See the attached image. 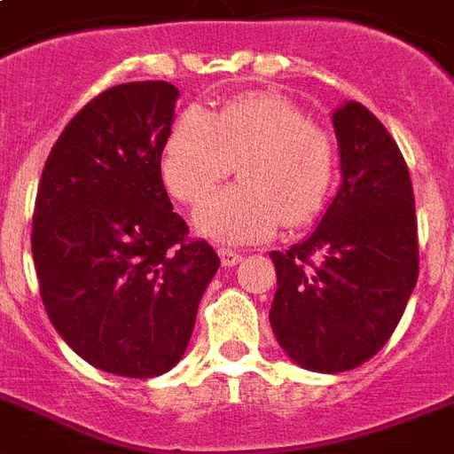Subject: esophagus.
<instances>
[{"label":"esophagus","instance_id":"obj_1","mask_svg":"<svg viewBox=\"0 0 454 454\" xmlns=\"http://www.w3.org/2000/svg\"><path fill=\"white\" fill-rule=\"evenodd\" d=\"M219 257L223 266H235L242 259V254L238 250H231V247H219Z\"/></svg>","mask_w":454,"mask_h":454}]
</instances>
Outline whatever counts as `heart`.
Instances as JSON below:
<instances>
[{"mask_svg": "<svg viewBox=\"0 0 454 454\" xmlns=\"http://www.w3.org/2000/svg\"><path fill=\"white\" fill-rule=\"evenodd\" d=\"M233 168L240 185L209 197L195 223L216 240H262L321 212L335 176L333 137L271 92L235 97L214 114L192 106L173 121L161 178L178 202L200 204Z\"/></svg>", "mask_w": 454, "mask_h": 454, "instance_id": "obj_1", "label": "heart"}]
</instances>
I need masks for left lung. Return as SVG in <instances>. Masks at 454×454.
<instances>
[{
  "label": "left lung",
  "mask_w": 454,
  "mask_h": 454,
  "mask_svg": "<svg viewBox=\"0 0 454 454\" xmlns=\"http://www.w3.org/2000/svg\"><path fill=\"white\" fill-rule=\"evenodd\" d=\"M342 185L314 233L271 252L269 321L293 362L350 372L388 342L417 276L414 192L403 152L364 104L333 114Z\"/></svg>",
  "instance_id": "8db88e82"
}]
</instances>
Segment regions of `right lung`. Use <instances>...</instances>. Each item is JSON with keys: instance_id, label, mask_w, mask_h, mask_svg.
<instances>
[{"instance_id": "obj_1", "label": "right lung", "mask_w": 454, "mask_h": 454, "mask_svg": "<svg viewBox=\"0 0 454 454\" xmlns=\"http://www.w3.org/2000/svg\"><path fill=\"white\" fill-rule=\"evenodd\" d=\"M176 99L164 81L104 90L59 135L35 200L47 317L75 355L128 379L178 364L221 264L188 238L161 181Z\"/></svg>"}]
</instances>
